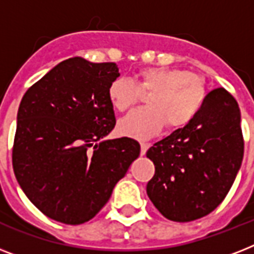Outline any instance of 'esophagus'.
I'll use <instances>...</instances> for the list:
<instances>
[{
	"instance_id": "esophagus-1",
	"label": "esophagus",
	"mask_w": 254,
	"mask_h": 254,
	"mask_svg": "<svg viewBox=\"0 0 254 254\" xmlns=\"http://www.w3.org/2000/svg\"><path fill=\"white\" fill-rule=\"evenodd\" d=\"M149 146H150V143L146 142V141H141V155L146 154Z\"/></svg>"
}]
</instances>
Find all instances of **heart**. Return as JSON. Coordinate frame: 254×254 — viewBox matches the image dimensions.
<instances>
[{
  "label": "heart",
  "instance_id": "1",
  "mask_svg": "<svg viewBox=\"0 0 254 254\" xmlns=\"http://www.w3.org/2000/svg\"><path fill=\"white\" fill-rule=\"evenodd\" d=\"M149 107L141 108L119 123L121 134L149 138L166 124L171 130L189 125L205 100L204 80L196 73L171 67H146L135 75V83L117 77L108 87V99L117 112L129 111L146 93Z\"/></svg>",
  "mask_w": 254,
  "mask_h": 254
}]
</instances>
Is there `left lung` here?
Returning <instances> with one entry per match:
<instances>
[{"mask_svg": "<svg viewBox=\"0 0 254 254\" xmlns=\"http://www.w3.org/2000/svg\"><path fill=\"white\" fill-rule=\"evenodd\" d=\"M239 104L224 88L213 89L195 119L154 143L146 157L155 166L147 196L169 220H196L224 200L243 162Z\"/></svg>", "mask_w": 254, "mask_h": 254, "instance_id": "8db88e82", "label": "left lung"}]
</instances>
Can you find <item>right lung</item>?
I'll use <instances>...</instances> for the list:
<instances>
[{
	"instance_id": "right-lung-1",
	"label": "right lung",
	"mask_w": 254,
	"mask_h": 254,
	"mask_svg": "<svg viewBox=\"0 0 254 254\" xmlns=\"http://www.w3.org/2000/svg\"><path fill=\"white\" fill-rule=\"evenodd\" d=\"M119 76L116 63L69 58L22 97L14 174L30 201L53 220L71 225L91 220L138 158L135 139L99 142L116 125L108 87Z\"/></svg>"
}]
</instances>
